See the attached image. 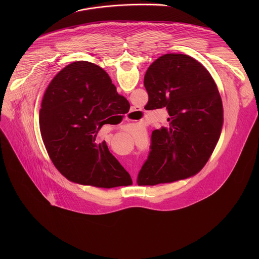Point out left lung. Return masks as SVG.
<instances>
[{"instance_id": "obj_1", "label": "left lung", "mask_w": 259, "mask_h": 259, "mask_svg": "<svg viewBox=\"0 0 259 259\" xmlns=\"http://www.w3.org/2000/svg\"><path fill=\"white\" fill-rule=\"evenodd\" d=\"M146 109L165 107L168 127L152 133L138 186H156L197 174L209 160L224 122L223 101L209 71L186 54H165L147 68Z\"/></svg>"}]
</instances>
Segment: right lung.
<instances>
[{"label": "right lung", "instance_id": "add662e5", "mask_svg": "<svg viewBox=\"0 0 259 259\" xmlns=\"http://www.w3.org/2000/svg\"><path fill=\"white\" fill-rule=\"evenodd\" d=\"M125 101L105 70L88 61L68 64L51 81L40 129L52 163L68 180L106 189L132 184L105 141L96 142L99 129Z\"/></svg>", "mask_w": 259, "mask_h": 259}]
</instances>
